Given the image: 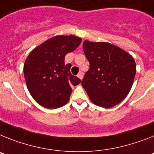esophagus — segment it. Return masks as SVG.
Here are the masks:
<instances>
[{"label": "esophagus", "mask_w": 154, "mask_h": 154, "mask_svg": "<svg viewBox=\"0 0 154 154\" xmlns=\"http://www.w3.org/2000/svg\"><path fill=\"white\" fill-rule=\"evenodd\" d=\"M77 77H79V78L81 79V80H82L83 79V77H84V73H83V72H80V73H78V74H77Z\"/></svg>", "instance_id": "1"}]
</instances>
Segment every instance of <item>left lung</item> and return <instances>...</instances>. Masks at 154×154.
<instances>
[{
    "label": "left lung",
    "instance_id": "1",
    "mask_svg": "<svg viewBox=\"0 0 154 154\" xmlns=\"http://www.w3.org/2000/svg\"><path fill=\"white\" fill-rule=\"evenodd\" d=\"M90 66L81 85L94 105L109 109L128 95L136 75V63L129 53L109 42L83 43Z\"/></svg>",
    "mask_w": 154,
    "mask_h": 154
}]
</instances>
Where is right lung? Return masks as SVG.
Masks as SVG:
<instances>
[{"instance_id": "add662e5", "label": "right lung", "mask_w": 154, "mask_h": 154, "mask_svg": "<svg viewBox=\"0 0 154 154\" xmlns=\"http://www.w3.org/2000/svg\"><path fill=\"white\" fill-rule=\"evenodd\" d=\"M81 42L75 35H57L46 40L29 53L24 64V76L29 91L40 105L53 109L68 102L71 87L81 83L70 73L71 64L64 63L68 53Z\"/></svg>"}]
</instances>
